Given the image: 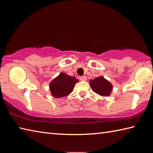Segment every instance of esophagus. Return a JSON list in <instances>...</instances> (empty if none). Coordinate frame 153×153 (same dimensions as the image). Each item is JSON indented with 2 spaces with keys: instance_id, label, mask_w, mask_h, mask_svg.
Instances as JSON below:
<instances>
[{
  "instance_id": "34e87169",
  "label": "esophagus",
  "mask_w": 153,
  "mask_h": 153,
  "mask_svg": "<svg viewBox=\"0 0 153 153\" xmlns=\"http://www.w3.org/2000/svg\"><path fill=\"white\" fill-rule=\"evenodd\" d=\"M79 79L81 81H85L87 79V77L85 76H80L79 77Z\"/></svg>"
}]
</instances>
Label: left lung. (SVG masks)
I'll return each instance as SVG.
<instances>
[{
  "label": "left lung",
  "mask_w": 153,
  "mask_h": 153,
  "mask_svg": "<svg viewBox=\"0 0 153 153\" xmlns=\"http://www.w3.org/2000/svg\"><path fill=\"white\" fill-rule=\"evenodd\" d=\"M90 85L94 92L103 96H108L112 89L111 83L102 76L91 80Z\"/></svg>",
  "instance_id": "left-lung-1"
}]
</instances>
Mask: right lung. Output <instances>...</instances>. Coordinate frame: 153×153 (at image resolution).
I'll return each instance as SVG.
<instances>
[{"label":"right lung","mask_w":153,"mask_h":153,"mask_svg":"<svg viewBox=\"0 0 153 153\" xmlns=\"http://www.w3.org/2000/svg\"><path fill=\"white\" fill-rule=\"evenodd\" d=\"M76 82H78V79L76 77L61 73L50 84L52 95L56 98L67 96L73 91Z\"/></svg>","instance_id":"1"}]
</instances>
